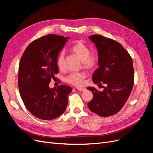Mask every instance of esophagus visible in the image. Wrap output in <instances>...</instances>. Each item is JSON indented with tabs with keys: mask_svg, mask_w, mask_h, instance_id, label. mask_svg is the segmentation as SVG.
<instances>
[{
	"mask_svg": "<svg viewBox=\"0 0 153 153\" xmlns=\"http://www.w3.org/2000/svg\"><path fill=\"white\" fill-rule=\"evenodd\" d=\"M76 90H78V91H80V92H84L86 90V89L84 87H76Z\"/></svg>",
	"mask_w": 153,
	"mask_h": 153,
	"instance_id": "esophagus-1",
	"label": "esophagus"
}]
</instances>
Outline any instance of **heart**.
<instances>
[{
  "label": "heart",
  "instance_id": "b5f03b06",
  "mask_svg": "<svg viewBox=\"0 0 153 153\" xmlns=\"http://www.w3.org/2000/svg\"><path fill=\"white\" fill-rule=\"evenodd\" d=\"M71 50L82 61L84 67L87 69H92L98 64L99 55L98 52H90V48L84 43L78 41L73 45ZM57 65L59 69L64 68V52H61L57 58ZM86 74L84 72H76L69 74L66 78V82L75 86H81L84 84Z\"/></svg>",
  "mask_w": 153,
  "mask_h": 153
}]
</instances>
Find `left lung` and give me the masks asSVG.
<instances>
[{"instance_id":"1","label":"left lung","mask_w":153,"mask_h":153,"mask_svg":"<svg viewBox=\"0 0 153 153\" xmlns=\"http://www.w3.org/2000/svg\"><path fill=\"white\" fill-rule=\"evenodd\" d=\"M89 38L95 44L99 55V68L92 74V81L96 84H105L106 87L103 91L88 87L93 98L87 106L101 117L110 116L121 110L131 94L134 84L133 61L117 41L98 34Z\"/></svg>"}]
</instances>
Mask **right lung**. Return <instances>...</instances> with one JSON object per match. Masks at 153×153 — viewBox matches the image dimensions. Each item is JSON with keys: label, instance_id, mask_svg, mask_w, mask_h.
I'll return each instance as SVG.
<instances>
[{"label": "right lung", "instance_id": "add662e5", "mask_svg": "<svg viewBox=\"0 0 153 153\" xmlns=\"http://www.w3.org/2000/svg\"><path fill=\"white\" fill-rule=\"evenodd\" d=\"M69 38L48 34L32 42L23 53L19 64L18 87L26 108L35 117L52 120L66 110L69 86L50 88L58 73L57 58Z\"/></svg>", "mask_w": 153, "mask_h": 153}]
</instances>
